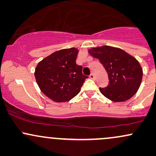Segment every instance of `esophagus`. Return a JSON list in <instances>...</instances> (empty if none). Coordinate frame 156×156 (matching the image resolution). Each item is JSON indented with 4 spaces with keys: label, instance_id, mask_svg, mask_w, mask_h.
Instances as JSON below:
<instances>
[{
    "label": "esophagus",
    "instance_id": "34e87169",
    "mask_svg": "<svg viewBox=\"0 0 156 156\" xmlns=\"http://www.w3.org/2000/svg\"><path fill=\"white\" fill-rule=\"evenodd\" d=\"M89 78H90L91 79H94V74H91L90 76H89Z\"/></svg>",
    "mask_w": 156,
    "mask_h": 156
}]
</instances>
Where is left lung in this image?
Segmentation results:
<instances>
[{"label":"left lung","mask_w":156,"mask_h":156,"mask_svg":"<svg viewBox=\"0 0 156 156\" xmlns=\"http://www.w3.org/2000/svg\"><path fill=\"white\" fill-rule=\"evenodd\" d=\"M89 53L99 59L108 73V85L100 88L105 98L114 102H123L136 93L143 71L134 57L120 48L106 45L89 49Z\"/></svg>","instance_id":"obj_1"}]
</instances>
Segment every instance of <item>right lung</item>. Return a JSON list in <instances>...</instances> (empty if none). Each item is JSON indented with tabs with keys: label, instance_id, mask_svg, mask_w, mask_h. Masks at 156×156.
Masks as SVG:
<instances>
[{
	"label": "right lung",
	"instance_id": "right-lung-1",
	"mask_svg": "<svg viewBox=\"0 0 156 156\" xmlns=\"http://www.w3.org/2000/svg\"><path fill=\"white\" fill-rule=\"evenodd\" d=\"M78 50L75 48L55 51L39 62L34 76L39 89L55 102L69 101L76 96L88 77L76 64Z\"/></svg>",
	"mask_w": 156,
	"mask_h": 156
}]
</instances>
